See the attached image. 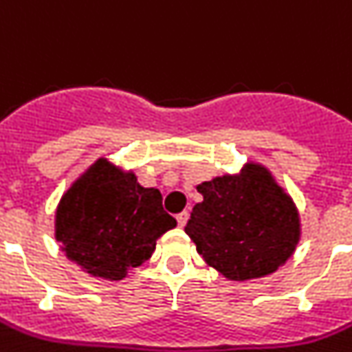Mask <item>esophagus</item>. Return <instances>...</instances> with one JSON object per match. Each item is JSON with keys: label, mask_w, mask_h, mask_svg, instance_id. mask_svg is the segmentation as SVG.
Instances as JSON below:
<instances>
[{"label": "esophagus", "mask_w": 352, "mask_h": 352, "mask_svg": "<svg viewBox=\"0 0 352 352\" xmlns=\"http://www.w3.org/2000/svg\"><path fill=\"white\" fill-rule=\"evenodd\" d=\"M176 221H178V226H185L187 225V221H188V212L187 210H183V212H179L178 216H176Z\"/></svg>", "instance_id": "esophagus-1"}]
</instances>
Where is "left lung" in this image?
I'll list each match as a JSON object with an SVG mask.
<instances>
[{"label":"left lung","instance_id":"left-lung-1","mask_svg":"<svg viewBox=\"0 0 352 352\" xmlns=\"http://www.w3.org/2000/svg\"><path fill=\"white\" fill-rule=\"evenodd\" d=\"M185 232L205 263L232 280L274 274L297 248L298 212L261 165L197 185Z\"/></svg>","mask_w":352,"mask_h":352}]
</instances>
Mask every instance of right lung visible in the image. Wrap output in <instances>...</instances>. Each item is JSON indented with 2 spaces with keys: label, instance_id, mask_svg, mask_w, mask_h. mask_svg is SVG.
<instances>
[{
  "label": "right lung",
  "instance_id": "obj_1",
  "mask_svg": "<svg viewBox=\"0 0 352 352\" xmlns=\"http://www.w3.org/2000/svg\"><path fill=\"white\" fill-rule=\"evenodd\" d=\"M174 226L158 188H144L135 174L100 158L60 199L55 239L88 274L120 280L149 259L156 239Z\"/></svg>",
  "mask_w": 352,
  "mask_h": 352
}]
</instances>
